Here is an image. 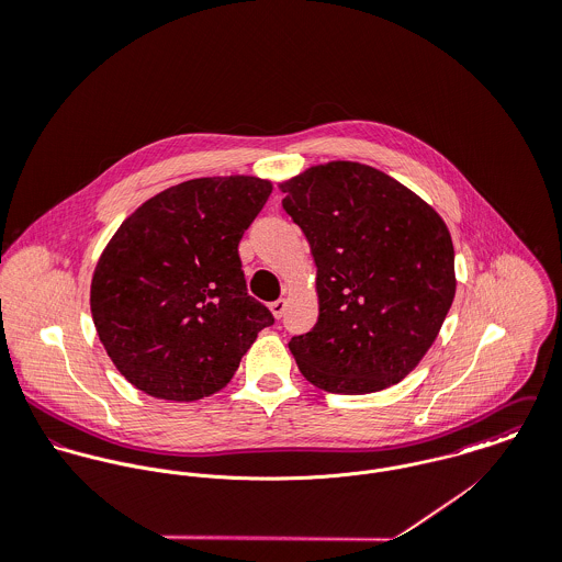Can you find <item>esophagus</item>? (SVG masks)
<instances>
[{"instance_id":"esophagus-1","label":"esophagus","mask_w":562,"mask_h":562,"mask_svg":"<svg viewBox=\"0 0 562 562\" xmlns=\"http://www.w3.org/2000/svg\"><path fill=\"white\" fill-rule=\"evenodd\" d=\"M285 307H288L285 299H279V301L270 303V312H272V316H274L277 321H281V318H283V312H285Z\"/></svg>"}]
</instances>
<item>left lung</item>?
I'll return each mask as SVG.
<instances>
[{
    "label": "left lung",
    "mask_w": 562,
    "mask_h": 562,
    "mask_svg": "<svg viewBox=\"0 0 562 562\" xmlns=\"http://www.w3.org/2000/svg\"><path fill=\"white\" fill-rule=\"evenodd\" d=\"M279 188L318 268L321 316L290 341L301 374L348 396L401 383L454 301L446 223L401 181L359 161L312 166Z\"/></svg>",
    "instance_id": "obj_1"
}]
</instances>
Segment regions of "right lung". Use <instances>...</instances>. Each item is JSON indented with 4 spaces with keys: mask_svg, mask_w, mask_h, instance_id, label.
Wrapping results in <instances>:
<instances>
[{
    "mask_svg": "<svg viewBox=\"0 0 562 562\" xmlns=\"http://www.w3.org/2000/svg\"><path fill=\"white\" fill-rule=\"evenodd\" d=\"M272 192L232 175L177 183L145 201L103 248L90 312L116 370L160 401H201L236 374L274 318L248 296L244 232Z\"/></svg>",
    "mask_w": 562,
    "mask_h": 562,
    "instance_id": "1",
    "label": "right lung"
}]
</instances>
